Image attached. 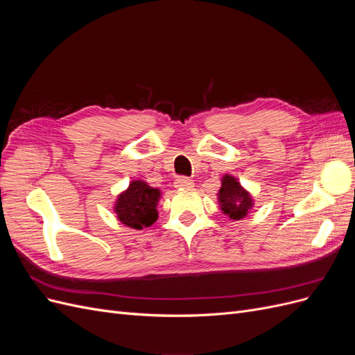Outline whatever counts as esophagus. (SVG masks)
<instances>
[{"mask_svg": "<svg viewBox=\"0 0 355 355\" xmlns=\"http://www.w3.org/2000/svg\"><path fill=\"white\" fill-rule=\"evenodd\" d=\"M175 187L179 188V189H189V188L194 187V182H192L188 178H185V176H180L175 180Z\"/></svg>", "mask_w": 355, "mask_h": 355, "instance_id": "34e87169", "label": "esophagus"}]
</instances>
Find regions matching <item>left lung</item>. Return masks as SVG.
<instances>
[{"instance_id":"left-lung-1","label":"left lung","mask_w":355,"mask_h":355,"mask_svg":"<svg viewBox=\"0 0 355 355\" xmlns=\"http://www.w3.org/2000/svg\"><path fill=\"white\" fill-rule=\"evenodd\" d=\"M218 202L222 213L232 220H241L254 206L252 194L232 175L220 178V189L218 191Z\"/></svg>"}]
</instances>
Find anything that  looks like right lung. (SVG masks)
Masks as SVG:
<instances>
[{"label":"right lung","mask_w":355,"mask_h":355,"mask_svg":"<svg viewBox=\"0 0 355 355\" xmlns=\"http://www.w3.org/2000/svg\"><path fill=\"white\" fill-rule=\"evenodd\" d=\"M159 198L161 191L158 188L148 185L142 179H136L116 196L114 213L116 219L128 228H148L158 219L157 206Z\"/></svg>","instance_id":"right-lung-1"}]
</instances>
